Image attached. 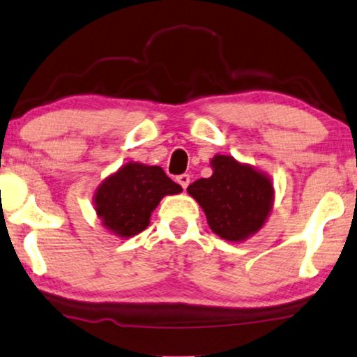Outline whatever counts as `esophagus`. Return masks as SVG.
<instances>
[{
  "label": "esophagus",
  "mask_w": 357,
  "mask_h": 357,
  "mask_svg": "<svg viewBox=\"0 0 357 357\" xmlns=\"http://www.w3.org/2000/svg\"><path fill=\"white\" fill-rule=\"evenodd\" d=\"M177 182L182 185L183 188H187L188 187V183H190V175L188 174H182V175H178L177 177Z\"/></svg>",
  "instance_id": "34e87169"
}]
</instances>
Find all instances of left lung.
Returning <instances> with one entry per match:
<instances>
[{"label":"left lung","instance_id":"left-lung-1","mask_svg":"<svg viewBox=\"0 0 357 357\" xmlns=\"http://www.w3.org/2000/svg\"><path fill=\"white\" fill-rule=\"evenodd\" d=\"M213 175L188 185L213 233L228 241L246 239L261 229L272 208L274 188L266 175L229 155L211 160Z\"/></svg>","mask_w":357,"mask_h":357}]
</instances>
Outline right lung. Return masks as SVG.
Returning a JSON list of instances; mask_svg holds the SVG:
<instances>
[{"mask_svg":"<svg viewBox=\"0 0 357 357\" xmlns=\"http://www.w3.org/2000/svg\"><path fill=\"white\" fill-rule=\"evenodd\" d=\"M180 192L182 187L157 165L129 162L100 185L95 208L106 228L129 238L149 226L151 213L162 197Z\"/></svg>","mask_w":357,"mask_h":357,"instance_id":"add662e5","label":"right lung"}]
</instances>
